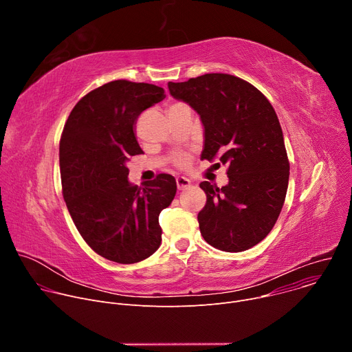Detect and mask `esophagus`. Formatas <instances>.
I'll return each mask as SVG.
<instances>
[{"mask_svg":"<svg viewBox=\"0 0 352 352\" xmlns=\"http://www.w3.org/2000/svg\"><path fill=\"white\" fill-rule=\"evenodd\" d=\"M190 186V181L185 177H177V188L178 190H184Z\"/></svg>","mask_w":352,"mask_h":352,"instance_id":"esophagus-1","label":"esophagus"}]
</instances>
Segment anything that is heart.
I'll list each match as a JSON object with an SVG mask.
<instances>
[{"label": "heart", "instance_id": "b5f03b06", "mask_svg": "<svg viewBox=\"0 0 352 352\" xmlns=\"http://www.w3.org/2000/svg\"><path fill=\"white\" fill-rule=\"evenodd\" d=\"M178 104H182V103H173V104L168 107V110L173 109V107H175V106H178ZM174 163H175V166H178V167H185V166H188V163H189V157H188V155H178V156L174 159Z\"/></svg>", "mask_w": 352, "mask_h": 352}]
</instances>
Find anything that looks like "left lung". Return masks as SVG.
Masks as SVG:
<instances>
[{
  "label": "left lung",
  "mask_w": 352,
  "mask_h": 352,
  "mask_svg": "<svg viewBox=\"0 0 352 352\" xmlns=\"http://www.w3.org/2000/svg\"><path fill=\"white\" fill-rule=\"evenodd\" d=\"M168 89L202 120V159L227 166L226 186L199 184L208 196L197 214L200 234L226 252L250 249L274 227L288 188L289 162L273 106L254 85L228 74L168 82Z\"/></svg>",
  "instance_id": "1"
}]
</instances>
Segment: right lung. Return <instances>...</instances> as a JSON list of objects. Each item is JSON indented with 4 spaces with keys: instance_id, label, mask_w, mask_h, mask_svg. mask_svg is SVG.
<instances>
[{
    "instance_id": "right-lung-1",
    "label": "right lung",
    "mask_w": 352,
    "mask_h": 352,
    "mask_svg": "<svg viewBox=\"0 0 352 352\" xmlns=\"http://www.w3.org/2000/svg\"><path fill=\"white\" fill-rule=\"evenodd\" d=\"M164 97L156 85L113 80L83 96L63 129L60 171L68 212L94 252L117 263H138L156 252L159 214L177 192L170 174L144 186L128 181V159L143 153L135 121Z\"/></svg>"
}]
</instances>
